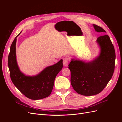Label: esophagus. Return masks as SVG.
<instances>
[{
    "label": "esophagus",
    "mask_w": 122,
    "mask_h": 122,
    "mask_svg": "<svg viewBox=\"0 0 122 122\" xmlns=\"http://www.w3.org/2000/svg\"><path fill=\"white\" fill-rule=\"evenodd\" d=\"M69 64V58L68 57H65L63 60V65L64 66H67Z\"/></svg>",
    "instance_id": "34e87169"
}]
</instances>
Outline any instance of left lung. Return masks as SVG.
Listing matches in <instances>:
<instances>
[{"mask_svg": "<svg viewBox=\"0 0 122 122\" xmlns=\"http://www.w3.org/2000/svg\"><path fill=\"white\" fill-rule=\"evenodd\" d=\"M95 31L105 32L102 27L93 24ZM97 42L100 47L99 56L86 62L72 59L69 64L71 72V83L77 93L93 96L101 92L113 75L116 53L114 46L107 35L99 36Z\"/></svg>", "mask_w": 122, "mask_h": 122, "instance_id": "left-lung-1", "label": "left lung"}]
</instances>
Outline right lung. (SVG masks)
Returning a JSON list of instances; mask_svg holds the SVG:
<instances>
[{
  "label": "right lung",
  "instance_id": "add662e5",
  "mask_svg": "<svg viewBox=\"0 0 122 122\" xmlns=\"http://www.w3.org/2000/svg\"><path fill=\"white\" fill-rule=\"evenodd\" d=\"M20 33L14 39L8 56V66L11 80L15 86L27 98L32 100L46 98L52 92L54 79L63 67L62 60L44 69L37 75L26 76L20 71L16 60L17 38Z\"/></svg>",
  "mask_w": 122,
  "mask_h": 122
}]
</instances>
